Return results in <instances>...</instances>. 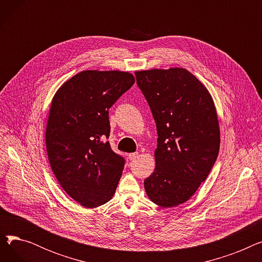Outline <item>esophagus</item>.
<instances>
[{
    "instance_id": "34e87169",
    "label": "esophagus",
    "mask_w": 262,
    "mask_h": 262,
    "mask_svg": "<svg viewBox=\"0 0 262 262\" xmlns=\"http://www.w3.org/2000/svg\"><path fill=\"white\" fill-rule=\"evenodd\" d=\"M137 157H138V153H130V154H128V158H129V160H134V159H136Z\"/></svg>"
}]
</instances>
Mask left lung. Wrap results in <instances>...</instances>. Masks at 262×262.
<instances>
[{"instance_id":"1","label":"left lung","mask_w":262,"mask_h":262,"mask_svg":"<svg viewBox=\"0 0 262 262\" xmlns=\"http://www.w3.org/2000/svg\"><path fill=\"white\" fill-rule=\"evenodd\" d=\"M135 75L158 135L156 168L144 189L156 205L174 207L194 194L217 158L215 107L208 90L186 69H153Z\"/></svg>"}]
</instances>
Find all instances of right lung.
Returning a JSON list of instances; mask_svg holds the SVG:
<instances>
[{
	"mask_svg": "<svg viewBox=\"0 0 262 262\" xmlns=\"http://www.w3.org/2000/svg\"><path fill=\"white\" fill-rule=\"evenodd\" d=\"M135 82L128 72L82 71L55 94L46 141L51 168L62 189L86 208L114 196L125 159L110 146L109 108Z\"/></svg>",
	"mask_w": 262,
	"mask_h": 262,
	"instance_id": "right-lung-1",
	"label": "right lung"
}]
</instances>
